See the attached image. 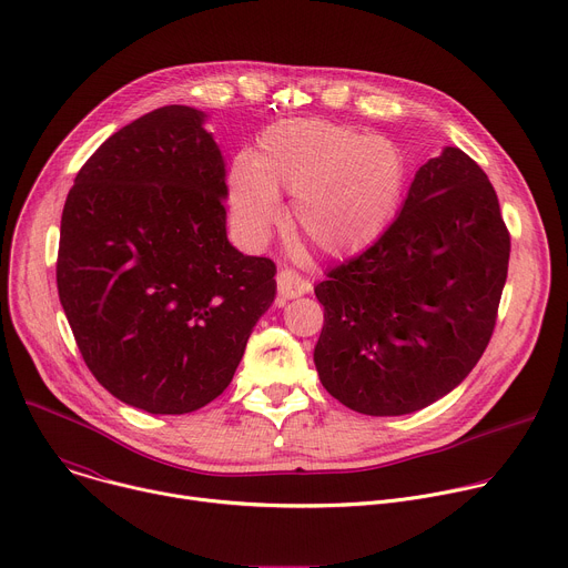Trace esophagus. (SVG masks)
Returning <instances> with one entry per match:
<instances>
[{"mask_svg":"<svg viewBox=\"0 0 568 568\" xmlns=\"http://www.w3.org/2000/svg\"><path fill=\"white\" fill-rule=\"evenodd\" d=\"M276 285H278V296L283 301L298 298L301 294H307L312 290V285L292 270H281L278 276H276Z\"/></svg>","mask_w":568,"mask_h":568,"instance_id":"34e87169","label":"esophagus"}]
</instances>
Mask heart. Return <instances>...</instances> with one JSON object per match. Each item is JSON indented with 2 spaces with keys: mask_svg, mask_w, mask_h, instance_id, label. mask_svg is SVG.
I'll use <instances>...</instances> for the list:
<instances>
[{
  "mask_svg": "<svg viewBox=\"0 0 568 568\" xmlns=\"http://www.w3.org/2000/svg\"><path fill=\"white\" fill-rule=\"evenodd\" d=\"M404 184L407 166L393 141L323 119L270 125L256 154H235L226 175L231 215L245 240L270 237L285 191L294 235L328 258L375 242L393 222Z\"/></svg>",
  "mask_w": 568,
  "mask_h": 568,
  "instance_id": "1",
  "label": "heart"
}]
</instances>
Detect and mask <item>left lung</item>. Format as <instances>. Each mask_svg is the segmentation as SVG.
Wrapping results in <instances>:
<instances>
[{
  "label": "left lung",
  "instance_id": "obj_1",
  "mask_svg": "<svg viewBox=\"0 0 568 568\" xmlns=\"http://www.w3.org/2000/svg\"><path fill=\"white\" fill-rule=\"evenodd\" d=\"M510 235L474 159L443 148L416 173L393 224L314 287L326 310L321 384L366 416L414 414L454 390L488 346Z\"/></svg>",
  "mask_w": 568,
  "mask_h": 568
}]
</instances>
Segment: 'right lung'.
<instances>
[{
  "mask_svg": "<svg viewBox=\"0 0 568 568\" xmlns=\"http://www.w3.org/2000/svg\"><path fill=\"white\" fill-rule=\"evenodd\" d=\"M204 121L166 105L121 128L62 209L55 278L78 351L154 416L215 399L276 296V265L226 237L224 156Z\"/></svg>",
  "mask_w": 568,
  "mask_h": 568,
  "instance_id": "1",
  "label": "right lung"
}]
</instances>
